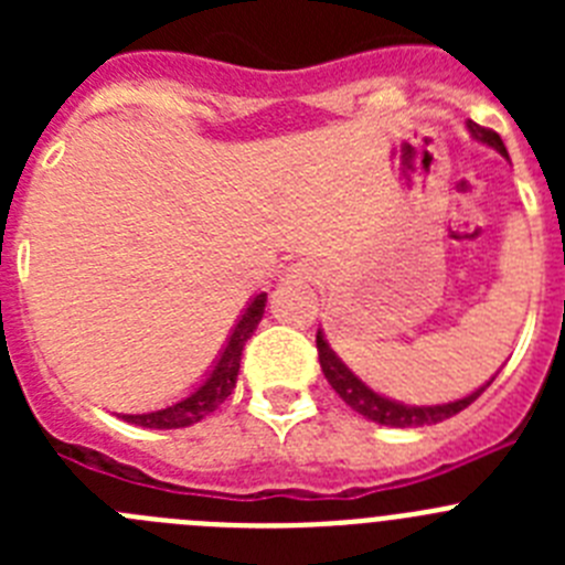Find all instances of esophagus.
Here are the masks:
<instances>
[{"label": "esophagus", "instance_id": "34e87169", "mask_svg": "<svg viewBox=\"0 0 565 565\" xmlns=\"http://www.w3.org/2000/svg\"><path fill=\"white\" fill-rule=\"evenodd\" d=\"M294 271L302 274V277H306V279H311V268H294Z\"/></svg>", "mask_w": 565, "mask_h": 565}]
</instances>
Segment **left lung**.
<instances>
[{
	"label": "left lung",
	"mask_w": 565,
	"mask_h": 565,
	"mask_svg": "<svg viewBox=\"0 0 565 565\" xmlns=\"http://www.w3.org/2000/svg\"><path fill=\"white\" fill-rule=\"evenodd\" d=\"M467 127L476 141L487 143V147L498 149L503 158H509L507 147H503L501 141V135L492 132V129L478 127L476 121H469ZM317 351H319L322 373H326V379L331 382L333 391L339 393V398H342L351 411H356L359 416L371 418V422L376 424H384V427H427V424H438L444 422V418H452L456 413H461L463 407H469V404L476 402V398L487 391L489 384L495 382V376H492L483 387L472 391L469 396L456 398V402H447V404H404V402H396V398H387L382 396V393L371 391V387H367V384H364L362 379H359L356 373H353L351 367L337 356V351L328 344L326 333L322 331H317Z\"/></svg>",
	"instance_id": "left-lung-1"
}]
</instances>
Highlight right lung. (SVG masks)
<instances>
[{
  "instance_id": "obj_1",
  "label": "right lung",
  "mask_w": 565,
  "mask_h": 565,
  "mask_svg": "<svg viewBox=\"0 0 565 565\" xmlns=\"http://www.w3.org/2000/svg\"><path fill=\"white\" fill-rule=\"evenodd\" d=\"M266 294H257L246 306V311L239 313L237 326H234L232 337L226 339V348L221 351V359L214 362L212 373L203 379L201 387H194L186 398L169 404L163 411L152 413H118V418L135 424V427H149V430H178V427H192L209 413H214L232 396L234 384H237L239 359H243V348L257 331L259 319L266 313Z\"/></svg>"
}]
</instances>
